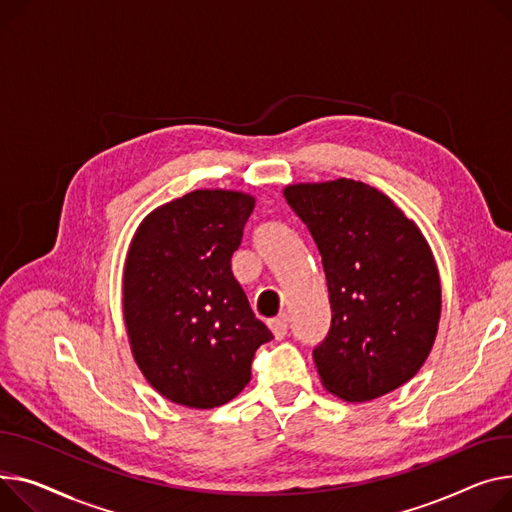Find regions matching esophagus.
Returning a JSON list of instances; mask_svg holds the SVG:
<instances>
[{
  "instance_id": "obj_1",
  "label": "esophagus",
  "mask_w": 512,
  "mask_h": 512,
  "mask_svg": "<svg viewBox=\"0 0 512 512\" xmlns=\"http://www.w3.org/2000/svg\"><path fill=\"white\" fill-rule=\"evenodd\" d=\"M269 327H271V331H274L276 339L286 337V333H288V317H286V315H280V317H276V319H271V321H269Z\"/></svg>"
}]
</instances>
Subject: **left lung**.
<instances>
[{
    "mask_svg": "<svg viewBox=\"0 0 512 512\" xmlns=\"http://www.w3.org/2000/svg\"><path fill=\"white\" fill-rule=\"evenodd\" d=\"M284 197L311 230L331 302L313 352L321 385L372 401L414 379L440 323V276L420 226L391 197L354 179L294 183Z\"/></svg>",
    "mask_w": 512,
    "mask_h": 512,
    "instance_id": "8db88e82",
    "label": "left lung"
}]
</instances>
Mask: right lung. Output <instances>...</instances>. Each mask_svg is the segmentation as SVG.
Segmentation results:
<instances>
[{
    "label": "right lung",
    "mask_w": 512,
    "mask_h": 512,
    "mask_svg": "<svg viewBox=\"0 0 512 512\" xmlns=\"http://www.w3.org/2000/svg\"><path fill=\"white\" fill-rule=\"evenodd\" d=\"M255 197L197 189L152 210L123 265V321L131 356L168 401L212 410L251 381L271 331L230 271Z\"/></svg>",
    "instance_id": "add662e5"
}]
</instances>
